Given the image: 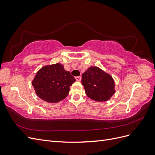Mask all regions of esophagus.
<instances>
[{"label":"esophagus","mask_w":155,"mask_h":155,"mask_svg":"<svg viewBox=\"0 0 155 155\" xmlns=\"http://www.w3.org/2000/svg\"><path fill=\"white\" fill-rule=\"evenodd\" d=\"M75 79H76V80L77 81H80L81 79V76H76V77H75Z\"/></svg>","instance_id":"esophagus-1"}]
</instances>
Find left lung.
I'll return each mask as SVG.
<instances>
[{
	"mask_svg": "<svg viewBox=\"0 0 155 155\" xmlns=\"http://www.w3.org/2000/svg\"><path fill=\"white\" fill-rule=\"evenodd\" d=\"M81 83L88 97L107 101L115 93L114 81L110 74L97 67H91L82 74Z\"/></svg>",
	"mask_w": 155,
	"mask_h": 155,
	"instance_id": "left-lung-1",
	"label": "left lung"
}]
</instances>
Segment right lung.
Instances as JSON below:
<instances>
[{"mask_svg":"<svg viewBox=\"0 0 155 155\" xmlns=\"http://www.w3.org/2000/svg\"><path fill=\"white\" fill-rule=\"evenodd\" d=\"M76 81L63 65L56 63L46 65L37 72L31 85L36 94L48 103H58L64 100L70 91V87Z\"/></svg>","mask_w":155,"mask_h":155,"instance_id":"right-lung-1","label":"right lung"}]
</instances>
